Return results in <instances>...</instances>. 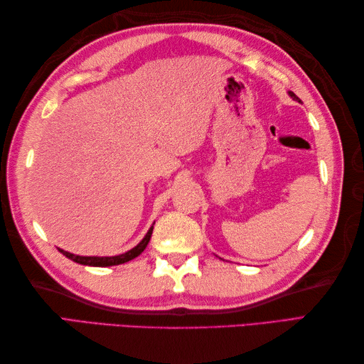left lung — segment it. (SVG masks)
I'll return each mask as SVG.
<instances>
[{
  "label": "left lung",
  "mask_w": 364,
  "mask_h": 364,
  "mask_svg": "<svg viewBox=\"0 0 364 364\" xmlns=\"http://www.w3.org/2000/svg\"><path fill=\"white\" fill-rule=\"evenodd\" d=\"M289 95H291L294 100H296V102H300V98H299L296 94H294V92H291V90H289Z\"/></svg>",
  "instance_id": "8db88e82"
}]
</instances>
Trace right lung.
<instances>
[{"mask_svg": "<svg viewBox=\"0 0 364 364\" xmlns=\"http://www.w3.org/2000/svg\"><path fill=\"white\" fill-rule=\"evenodd\" d=\"M151 233H153V227L149 230V233L145 235V237L142 239L141 242H139L134 249L128 250L127 253H122V255H117V257H78V255H73V253H68V252H64L60 250L59 252L65 255V257L68 259H72L75 262H78V264H84V266H95V267H107V266H117V264H123V262H128L131 259H134L136 257H139L144 250L146 244H149L150 237H151Z\"/></svg>", "mask_w": 364, "mask_h": 364, "instance_id": "obj_1", "label": "right lung"}]
</instances>
